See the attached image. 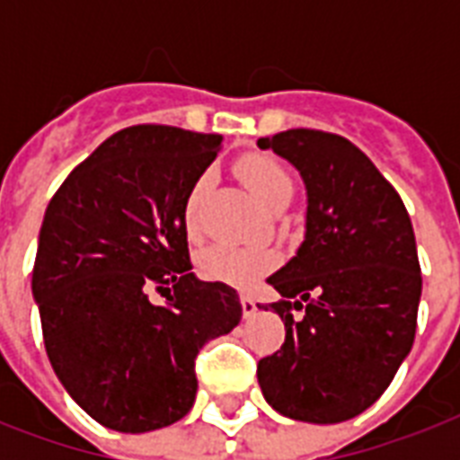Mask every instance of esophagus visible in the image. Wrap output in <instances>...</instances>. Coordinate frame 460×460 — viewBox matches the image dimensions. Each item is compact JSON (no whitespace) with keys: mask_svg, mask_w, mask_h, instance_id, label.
<instances>
[{"mask_svg":"<svg viewBox=\"0 0 460 460\" xmlns=\"http://www.w3.org/2000/svg\"><path fill=\"white\" fill-rule=\"evenodd\" d=\"M241 307H243V317H252V314L258 313V305L252 301L251 296H241Z\"/></svg>","mask_w":460,"mask_h":460,"instance_id":"obj_1","label":"esophagus"}]
</instances>
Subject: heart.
Masks as SVG:
<instances>
[{"label":"heart","instance_id":"heart-1","mask_svg":"<svg viewBox=\"0 0 460 460\" xmlns=\"http://www.w3.org/2000/svg\"><path fill=\"white\" fill-rule=\"evenodd\" d=\"M238 173L245 181V186L251 188L252 195L267 208L274 209L281 202L291 200V195H294V181L287 169L270 155H248L238 162ZM209 181L212 176L202 173L188 193L183 224L190 236L198 231V205L208 190ZM274 262H277V255L272 251L217 243L200 255V274L205 279L222 281L231 287H251L252 281L262 277Z\"/></svg>","mask_w":460,"mask_h":460}]
</instances>
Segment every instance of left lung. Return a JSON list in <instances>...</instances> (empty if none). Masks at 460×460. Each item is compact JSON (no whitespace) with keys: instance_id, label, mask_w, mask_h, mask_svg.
<instances>
[{"instance_id":"8db88e82","label":"left lung","mask_w":460,"mask_h":460,"mask_svg":"<svg viewBox=\"0 0 460 460\" xmlns=\"http://www.w3.org/2000/svg\"><path fill=\"white\" fill-rule=\"evenodd\" d=\"M305 186V234L267 277L287 341L258 363L265 401L291 420L334 425L370 408L413 349L422 279L399 193L350 140L291 128L260 138ZM304 310L296 323L290 307Z\"/></svg>"}]
</instances>
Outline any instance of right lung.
Segmentation results:
<instances>
[{
	"label": "right lung",
	"mask_w": 460,
	"mask_h": 460,
	"mask_svg": "<svg viewBox=\"0 0 460 460\" xmlns=\"http://www.w3.org/2000/svg\"><path fill=\"white\" fill-rule=\"evenodd\" d=\"M222 136L131 126L61 183L32 270L45 349L68 396L117 432H153L193 408L195 356L243 314L190 270L183 208ZM169 286L166 306L146 298Z\"/></svg>",
	"instance_id": "right-lung-1"
}]
</instances>
